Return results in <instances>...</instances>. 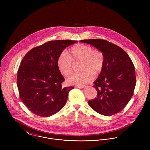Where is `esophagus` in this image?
I'll list each match as a JSON object with an SVG mask.
<instances>
[{"instance_id": "34e87169", "label": "esophagus", "mask_w": 150, "mask_h": 150, "mask_svg": "<svg viewBox=\"0 0 150 150\" xmlns=\"http://www.w3.org/2000/svg\"><path fill=\"white\" fill-rule=\"evenodd\" d=\"M76 88H80V89H81V88H84V86H76Z\"/></svg>"}]
</instances>
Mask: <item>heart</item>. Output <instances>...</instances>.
<instances>
[{
    "mask_svg": "<svg viewBox=\"0 0 150 150\" xmlns=\"http://www.w3.org/2000/svg\"><path fill=\"white\" fill-rule=\"evenodd\" d=\"M81 61L83 72L76 73L67 80L69 84L82 85L93 80L94 75L100 74L104 66L105 57L103 52L88 45L78 44L72 46L67 55L61 54L58 58L57 65L60 73L64 77L70 76L73 72V62Z\"/></svg>",
    "mask_w": 150,
    "mask_h": 150,
    "instance_id": "obj_1",
    "label": "heart"
}]
</instances>
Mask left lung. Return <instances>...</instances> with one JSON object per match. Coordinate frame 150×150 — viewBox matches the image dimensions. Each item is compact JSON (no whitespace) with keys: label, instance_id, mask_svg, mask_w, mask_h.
I'll list each match as a JSON object with an SVG mask.
<instances>
[{"label":"left lung","instance_id":"8db88e82","mask_svg":"<svg viewBox=\"0 0 150 150\" xmlns=\"http://www.w3.org/2000/svg\"><path fill=\"white\" fill-rule=\"evenodd\" d=\"M101 51L105 57L103 69L93 82L97 97L88 105L98 113L110 116L121 111L132 98L136 86L134 64L121 47L103 39L80 40Z\"/></svg>","mask_w":150,"mask_h":150}]
</instances>
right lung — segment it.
I'll return each mask as SVG.
<instances>
[{"label":"right lung","instance_id":"1","mask_svg":"<svg viewBox=\"0 0 150 150\" xmlns=\"http://www.w3.org/2000/svg\"><path fill=\"white\" fill-rule=\"evenodd\" d=\"M76 40H52L31 49L22 60L17 84L20 99L32 113L40 117L51 116L66 103L73 86L62 87L64 77L57 61L66 47Z\"/></svg>","mask_w":150,"mask_h":150}]
</instances>
